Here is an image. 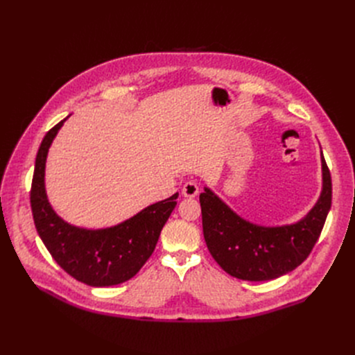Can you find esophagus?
Returning <instances> with one entry per match:
<instances>
[{
    "instance_id": "esophagus-1",
    "label": "esophagus",
    "mask_w": 355,
    "mask_h": 355,
    "mask_svg": "<svg viewBox=\"0 0 355 355\" xmlns=\"http://www.w3.org/2000/svg\"><path fill=\"white\" fill-rule=\"evenodd\" d=\"M198 194V185L194 181H187L182 185V196L193 198Z\"/></svg>"
}]
</instances>
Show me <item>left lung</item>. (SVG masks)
Instances as JSON below:
<instances>
[{
  "label": "left lung",
  "instance_id": "8db88e82",
  "mask_svg": "<svg viewBox=\"0 0 355 355\" xmlns=\"http://www.w3.org/2000/svg\"><path fill=\"white\" fill-rule=\"evenodd\" d=\"M322 161V193L313 209L295 225L265 227L239 217L211 190L200 194L202 233L216 262L243 281H270L292 272L318 240L332 200L328 165Z\"/></svg>",
  "mask_w": 355,
  "mask_h": 355
}]
</instances>
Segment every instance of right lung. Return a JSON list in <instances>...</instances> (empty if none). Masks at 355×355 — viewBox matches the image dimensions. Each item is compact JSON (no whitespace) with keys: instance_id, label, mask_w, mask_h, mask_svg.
I'll return each instance as SVG.
<instances>
[{"instance_id":"obj_1","label":"right lung","mask_w":355,"mask_h":355,"mask_svg":"<svg viewBox=\"0 0 355 355\" xmlns=\"http://www.w3.org/2000/svg\"><path fill=\"white\" fill-rule=\"evenodd\" d=\"M66 119L49 130L35 157L30 191L34 225L53 259L76 281L98 288L118 285L134 277L153 254L178 193L114 227L87 230L69 225L54 213L44 189L49 148Z\"/></svg>"}]
</instances>
